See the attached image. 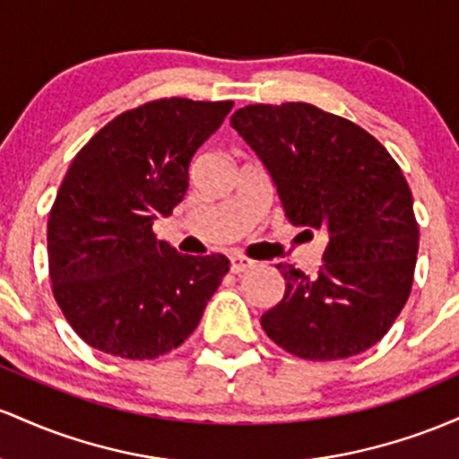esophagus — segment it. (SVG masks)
<instances>
[{
	"label": "esophagus",
	"instance_id": "34e87169",
	"mask_svg": "<svg viewBox=\"0 0 459 459\" xmlns=\"http://www.w3.org/2000/svg\"><path fill=\"white\" fill-rule=\"evenodd\" d=\"M251 266H254V262H251L249 257H245V255H231L230 257V269H231V273H236V275H238V273L249 271Z\"/></svg>",
	"mask_w": 459,
	"mask_h": 459
}]
</instances>
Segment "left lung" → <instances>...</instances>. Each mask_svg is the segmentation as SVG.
<instances>
[{
    "instance_id": "1",
    "label": "left lung",
    "mask_w": 459,
    "mask_h": 459,
    "mask_svg": "<svg viewBox=\"0 0 459 459\" xmlns=\"http://www.w3.org/2000/svg\"><path fill=\"white\" fill-rule=\"evenodd\" d=\"M231 127L269 171L286 219L327 234L316 277L277 264L286 292L262 314L266 336L316 362L367 351L414 281L419 223L401 167L367 130L303 101L245 106Z\"/></svg>"
}]
</instances>
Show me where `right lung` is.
Returning <instances> with one entry per match:
<instances>
[{
    "label": "right lung",
    "instance_id": "1",
    "mask_svg": "<svg viewBox=\"0 0 459 459\" xmlns=\"http://www.w3.org/2000/svg\"><path fill=\"white\" fill-rule=\"evenodd\" d=\"M234 101L156 100L123 112L77 152L48 221L51 290L92 349L153 359L202 321L230 260L182 255L153 234L188 188L195 152Z\"/></svg>",
    "mask_w": 459,
    "mask_h": 459
}]
</instances>
